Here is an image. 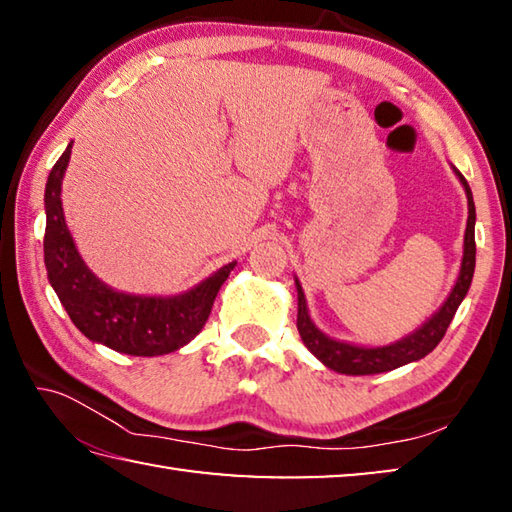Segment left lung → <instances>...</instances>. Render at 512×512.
Returning <instances> with one entry per match:
<instances>
[{
  "mask_svg": "<svg viewBox=\"0 0 512 512\" xmlns=\"http://www.w3.org/2000/svg\"><path fill=\"white\" fill-rule=\"evenodd\" d=\"M454 171L458 180H461V185L465 187V196H467V228H465V241H463L461 273H458V280L454 284L452 293H449V298L443 302V307H440L420 329H415L413 334L404 336L402 341H395L391 345H381V348H363V345H352V343L329 339L327 334L320 332V329L311 323L305 293H302L300 282L296 280L300 339L307 345L309 352L314 354L316 359L323 361L329 370L341 372V375H377V372L395 370L404 366V363L427 357V354L436 348L440 341H443V336L447 332L449 323H452L458 305H461L467 289H470L472 275H474V262H476V244H474L476 210H474L472 189L463 178V173L458 169Z\"/></svg>",
  "mask_w": 512,
  "mask_h": 512,
  "instance_id": "1",
  "label": "left lung"
}]
</instances>
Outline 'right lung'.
Wrapping results in <instances>:
<instances>
[{
  "label": "right lung",
  "mask_w": 512,
  "mask_h": 512,
  "mask_svg": "<svg viewBox=\"0 0 512 512\" xmlns=\"http://www.w3.org/2000/svg\"><path fill=\"white\" fill-rule=\"evenodd\" d=\"M69 155L72 144L54 164L45 187V266L60 305L90 341L110 350L155 357L183 348L203 329L216 293L237 262L225 264L194 289L171 298L131 296L110 289L85 266L67 230L60 185Z\"/></svg>",
  "instance_id": "right-lung-1"
}]
</instances>
